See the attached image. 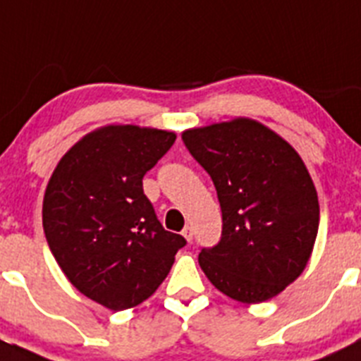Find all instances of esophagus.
<instances>
[{
	"label": "esophagus",
	"instance_id": "1",
	"mask_svg": "<svg viewBox=\"0 0 361 361\" xmlns=\"http://www.w3.org/2000/svg\"><path fill=\"white\" fill-rule=\"evenodd\" d=\"M183 237L186 238L188 242L193 240V228H191V226H186V228L183 229Z\"/></svg>",
	"mask_w": 361,
	"mask_h": 361
}]
</instances>
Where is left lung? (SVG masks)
<instances>
[{"label": "left lung", "instance_id": "1", "mask_svg": "<svg viewBox=\"0 0 361 361\" xmlns=\"http://www.w3.org/2000/svg\"><path fill=\"white\" fill-rule=\"evenodd\" d=\"M215 184L222 237L199 264L209 282L242 304H260L307 266L320 224L317 188L286 139L255 119L235 117L183 132Z\"/></svg>", "mask_w": 361, "mask_h": 361}]
</instances>
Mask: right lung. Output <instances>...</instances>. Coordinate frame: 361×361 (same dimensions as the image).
Returning a JSON list of instances; mask_svg holds the SVG:
<instances>
[{"mask_svg": "<svg viewBox=\"0 0 361 361\" xmlns=\"http://www.w3.org/2000/svg\"><path fill=\"white\" fill-rule=\"evenodd\" d=\"M177 135L135 124L86 133L57 162L43 199V229L73 288L111 311L145 302L175 262L184 237L166 231L142 177Z\"/></svg>", "mask_w": 361, "mask_h": 361, "instance_id": "add662e5", "label": "right lung"}]
</instances>
